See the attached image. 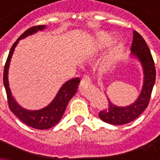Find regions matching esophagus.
<instances>
[{
  "label": "esophagus",
  "instance_id": "obj_1",
  "mask_svg": "<svg viewBox=\"0 0 160 160\" xmlns=\"http://www.w3.org/2000/svg\"><path fill=\"white\" fill-rule=\"evenodd\" d=\"M82 83H91V78H90L89 76H87V75L83 76V78H82Z\"/></svg>",
  "mask_w": 160,
  "mask_h": 160
}]
</instances>
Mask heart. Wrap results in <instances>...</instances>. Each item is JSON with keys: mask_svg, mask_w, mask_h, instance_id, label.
I'll return each instance as SVG.
<instances>
[{"mask_svg": "<svg viewBox=\"0 0 160 160\" xmlns=\"http://www.w3.org/2000/svg\"><path fill=\"white\" fill-rule=\"evenodd\" d=\"M112 41H113V35L111 34L103 33V34H101L99 35V42H100V43L103 47H107L108 45H110V43L112 42ZM123 48H124V44H123L122 42H117L111 48V50L109 52V54H108V59H109L110 63L112 61H114L115 59L118 58V57L119 56L120 52H122Z\"/></svg>", "mask_w": 160, "mask_h": 160, "instance_id": "obj_1", "label": "heart"}]
</instances>
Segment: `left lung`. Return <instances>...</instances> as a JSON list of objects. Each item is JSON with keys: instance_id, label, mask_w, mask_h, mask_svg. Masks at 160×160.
Wrapping results in <instances>:
<instances>
[{"instance_id": "8db88e82", "label": "left lung", "mask_w": 160, "mask_h": 160, "mask_svg": "<svg viewBox=\"0 0 160 160\" xmlns=\"http://www.w3.org/2000/svg\"><path fill=\"white\" fill-rule=\"evenodd\" d=\"M131 52L132 57L137 58L142 67V87L137 100L132 104L125 107L115 105L107 97L108 101V108L100 112L99 117L102 121L111 125L122 126L137 118L149 105L151 92L156 80L155 65L151 51L144 39L136 31H133Z\"/></svg>"}]
</instances>
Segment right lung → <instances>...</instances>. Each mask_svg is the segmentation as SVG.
<instances>
[{
  "instance_id": "right-lung-1",
  "label": "right lung",
  "mask_w": 160,
  "mask_h": 160,
  "mask_svg": "<svg viewBox=\"0 0 160 160\" xmlns=\"http://www.w3.org/2000/svg\"><path fill=\"white\" fill-rule=\"evenodd\" d=\"M45 28H46V26L44 25L35 26L28 29L26 32H24L19 36V38L14 42V44L12 45L9 51V56L4 67V73H3V84L6 90L8 103H9L10 110L26 125L35 129H40V130L51 128L56 124H58L64 114L65 109L68 106V103L72 99V97L77 93L78 85L80 83V79L78 77L67 81L60 87V89L58 90V93L56 94L52 102L49 105H47L46 107L42 108L38 110L26 109L16 102L9 88V78H8L9 64H10V60L12 58L13 52L15 51L16 46L18 45L19 40H22L29 35H32L37 33L38 31H42Z\"/></svg>"
}]
</instances>
